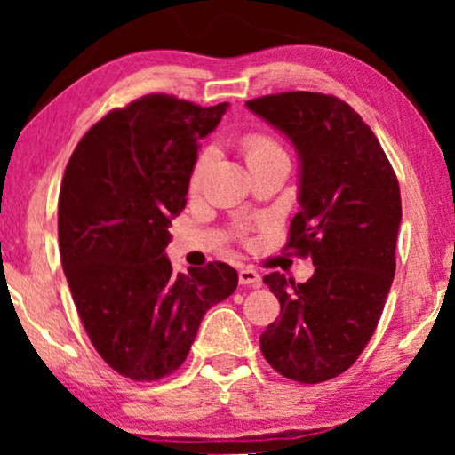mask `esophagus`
I'll list each match as a JSON object with an SVG mask.
<instances>
[{
  "label": "esophagus",
  "instance_id": "esophagus-1",
  "mask_svg": "<svg viewBox=\"0 0 455 455\" xmlns=\"http://www.w3.org/2000/svg\"><path fill=\"white\" fill-rule=\"evenodd\" d=\"M238 279L242 285H251V288H260V283H263V277H260L252 267H244V269H240Z\"/></svg>",
  "mask_w": 455,
  "mask_h": 455
}]
</instances>
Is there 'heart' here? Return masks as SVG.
<instances>
[{
    "instance_id": "obj_1",
    "label": "heart",
    "mask_w": 455,
    "mask_h": 455,
    "mask_svg": "<svg viewBox=\"0 0 455 455\" xmlns=\"http://www.w3.org/2000/svg\"><path fill=\"white\" fill-rule=\"evenodd\" d=\"M242 151H244V155H246L248 165L254 164V161H259V159L273 157V155H283V148L279 147L269 134H263V132L246 134L244 139H242ZM211 159H213V153H211L209 148H204V151L196 157L195 167H192V173H190L192 188H196V186L203 182V176L209 170Z\"/></svg>"
}]
</instances>
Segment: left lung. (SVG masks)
Instances as JSON below:
<instances>
[{
  "label": "left lung",
  "mask_w": 455,
  "mask_h": 455,
  "mask_svg": "<svg viewBox=\"0 0 455 455\" xmlns=\"http://www.w3.org/2000/svg\"><path fill=\"white\" fill-rule=\"evenodd\" d=\"M246 108L296 148L300 211L288 248L315 265L304 283L265 275L282 315L260 350L279 375L321 383L356 363L381 319L395 275L400 184L377 136L338 97L282 92Z\"/></svg>",
  "instance_id": "left-lung-1"
}]
</instances>
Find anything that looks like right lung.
<instances>
[{
	"label": "right lung",
	"instance_id": "1",
	"mask_svg": "<svg viewBox=\"0 0 455 455\" xmlns=\"http://www.w3.org/2000/svg\"><path fill=\"white\" fill-rule=\"evenodd\" d=\"M228 103L147 95L83 136L60 190L61 267L80 321L111 369L157 381L188 356L203 316L238 288L226 263L173 273L165 248L182 213L198 140Z\"/></svg>",
	"mask_w": 455,
	"mask_h": 455
}]
</instances>
